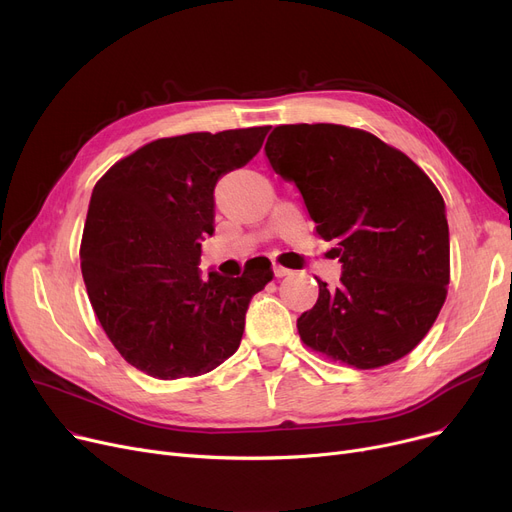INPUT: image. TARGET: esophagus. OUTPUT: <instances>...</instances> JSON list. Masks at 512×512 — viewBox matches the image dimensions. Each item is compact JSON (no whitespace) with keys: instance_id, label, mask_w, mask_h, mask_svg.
<instances>
[{"instance_id":"34e87169","label":"esophagus","mask_w":512,"mask_h":512,"mask_svg":"<svg viewBox=\"0 0 512 512\" xmlns=\"http://www.w3.org/2000/svg\"><path fill=\"white\" fill-rule=\"evenodd\" d=\"M274 276H276V278L290 276V270H286V267H282V265H274Z\"/></svg>"}]
</instances>
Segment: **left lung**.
<instances>
[{
	"mask_svg": "<svg viewBox=\"0 0 512 512\" xmlns=\"http://www.w3.org/2000/svg\"><path fill=\"white\" fill-rule=\"evenodd\" d=\"M265 155L297 184L342 263L336 288L317 280V303L297 319L301 340L357 369L409 355L434 326L450 282L436 184L402 151L340 124L276 126Z\"/></svg>",
	"mask_w": 512,
	"mask_h": 512,
	"instance_id": "obj_1",
	"label": "left lung"
}]
</instances>
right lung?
Masks as SVG:
<instances>
[{
	"label": "right lung",
	"instance_id": "obj_1",
	"mask_svg": "<svg viewBox=\"0 0 512 512\" xmlns=\"http://www.w3.org/2000/svg\"><path fill=\"white\" fill-rule=\"evenodd\" d=\"M270 126L157 139L95 184L80 242L89 301L116 351L157 380L193 378L236 353L253 294L274 278L255 257L240 278H201L218 180L259 153Z\"/></svg>",
	"mask_w": 512,
	"mask_h": 512
}]
</instances>
